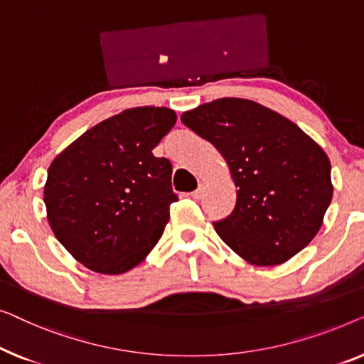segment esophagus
I'll use <instances>...</instances> for the list:
<instances>
[{
  "mask_svg": "<svg viewBox=\"0 0 364 364\" xmlns=\"http://www.w3.org/2000/svg\"><path fill=\"white\" fill-rule=\"evenodd\" d=\"M201 196H203V184L199 183V186L191 193V198L193 199H201Z\"/></svg>",
  "mask_w": 364,
  "mask_h": 364,
  "instance_id": "obj_1",
  "label": "esophagus"
}]
</instances>
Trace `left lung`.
<instances>
[{
	"instance_id": "left-lung-1",
	"label": "left lung",
	"mask_w": 364,
	"mask_h": 364,
	"mask_svg": "<svg viewBox=\"0 0 364 364\" xmlns=\"http://www.w3.org/2000/svg\"><path fill=\"white\" fill-rule=\"evenodd\" d=\"M181 122L213 143L231 170L237 199L214 229L235 254L270 267L310 244L333 196L318 143L277 112L234 97L184 112Z\"/></svg>"
}]
</instances>
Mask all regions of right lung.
<instances>
[{
  "mask_svg": "<svg viewBox=\"0 0 364 364\" xmlns=\"http://www.w3.org/2000/svg\"><path fill=\"white\" fill-rule=\"evenodd\" d=\"M176 124L166 107H135L110 117L50 163L48 221L75 260L99 274H124L160 240L178 201L171 163L151 150Z\"/></svg>",
  "mask_w": 364,
  "mask_h": 364,
  "instance_id": "right-lung-1",
  "label": "right lung"
}]
</instances>
